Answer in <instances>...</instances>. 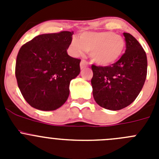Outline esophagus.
Segmentation results:
<instances>
[{
	"label": "esophagus",
	"mask_w": 159,
	"mask_h": 159,
	"mask_svg": "<svg viewBox=\"0 0 159 159\" xmlns=\"http://www.w3.org/2000/svg\"><path fill=\"white\" fill-rule=\"evenodd\" d=\"M88 63L85 61L84 60H81V62H80V68L81 69H84V68H85V67H88Z\"/></svg>",
	"instance_id": "esophagus-1"
}]
</instances>
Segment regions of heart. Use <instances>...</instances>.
<instances>
[{
    "instance_id": "obj_1",
    "label": "heart",
    "mask_w": 159,
    "mask_h": 159,
    "mask_svg": "<svg viewBox=\"0 0 159 159\" xmlns=\"http://www.w3.org/2000/svg\"><path fill=\"white\" fill-rule=\"evenodd\" d=\"M125 46L124 39L112 32H84L79 38H72L70 50L74 56L88 51L95 64L110 66L121 58Z\"/></svg>"
}]
</instances>
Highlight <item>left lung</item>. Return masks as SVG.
<instances>
[{
  "mask_svg": "<svg viewBox=\"0 0 159 159\" xmlns=\"http://www.w3.org/2000/svg\"><path fill=\"white\" fill-rule=\"evenodd\" d=\"M126 52L114 64L92 65V93L95 102L111 111L121 110L134 102L141 92L147 73V59L139 41L123 32Z\"/></svg>",
  "mask_w": 159,
  "mask_h": 159,
  "instance_id": "8db88e82",
  "label": "left lung"
}]
</instances>
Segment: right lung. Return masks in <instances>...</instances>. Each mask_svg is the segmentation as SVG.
Here are the masks:
<instances>
[{
	"instance_id": "right-lung-1",
	"label": "right lung",
	"mask_w": 159,
	"mask_h": 159,
	"mask_svg": "<svg viewBox=\"0 0 159 159\" xmlns=\"http://www.w3.org/2000/svg\"><path fill=\"white\" fill-rule=\"evenodd\" d=\"M73 32L41 34L24 44L16 63L20 91L30 106L54 111L69 96V85L80 72V60L67 55Z\"/></svg>"
}]
</instances>
